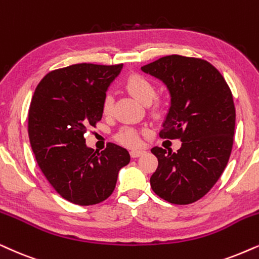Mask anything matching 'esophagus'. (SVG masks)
<instances>
[{"label":"esophagus","mask_w":259,"mask_h":259,"mask_svg":"<svg viewBox=\"0 0 259 259\" xmlns=\"http://www.w3.org/2000/svg\"><path fill=\"white\" fill-rule=\"evenodd\" d=\"M143 153H145V150H132L130 155H132V158H139Z\"/></svg>","instance_id":"1"}]
</instances>
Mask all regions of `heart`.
Instances as JSON below:
<instances>
[{
    "label": "heart",
    "mask_w": 259,
    "mask_h": 259,
    "mask_svg": "<svg viewBox=\"0 0 259 259\" xmlns=\"http://www.w3.org/2000/svg\"><path fill=\"white\" fill-rule=\"evenodd\" d=\"M124 88L129 92L140 103L149 104L155 96V86L153 81L145 75L134 73L129 75L124 81ZM159 100L156 99L153 104V111L159 109ZM113 99L110 94H106L103 99V112L109 114L112 110ZM116 140L126 147H137L141 145V132L135 127H123L116 135Z\"/></svg>",
    "instance_id": "b5f03b06"
}]
</instances>
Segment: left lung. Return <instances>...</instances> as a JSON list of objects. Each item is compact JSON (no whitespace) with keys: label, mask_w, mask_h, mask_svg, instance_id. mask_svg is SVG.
<instances>
[{"label":"left lung","mask_w":259,"mask_h":259,"mask_svg":"<svg viewBox=\"0 0 259 259\" xmlns=\"http://www.w3.org/2000/svg\"><path fill=\"white\" fill-rule=\"evenodd\" d=\"M160 78L171 93V107L159 136L181 140L177 153L152 148L158 168L150 186L173 204H190L210 191L233 148L235 107L227 82L202 58L169 55L141 68Z\"/></svg>","instance_id":"1"}]
</instances>
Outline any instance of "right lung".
Wrapping results in <instances>:
<instances>
[{"instance_id":"right-lung-1","label":"right lung","mask_w":259,"mask_h":259,"mask_svg":"<svg viewBox=\"0 0 259 259\" xmlns=\"http://www.w3.org/2000/svg\"><path fill=\"white\" fill-rule=\"evenodd\" d=\"M123 64L78 63L52 70L35 88L28 110V136L37 163L62 197L93 205L109 198L119 169L129 163L125 148L109 143L88 148L84 134L103 117L107 87Z\"/></svg>"}]
</instances>
